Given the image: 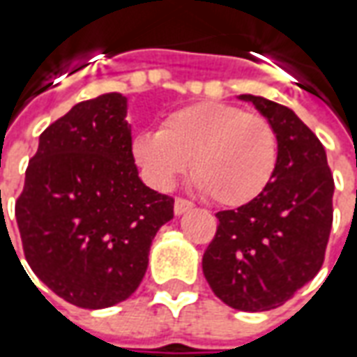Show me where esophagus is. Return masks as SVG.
I'll return each mask as SVG.
<instances>
[{
	"label": "esophagus",
	"instance_id": "esophagus-1",
	"mask_svg": "<svg viewBox=\"0 0 357 357\" xmlns=\"http://www.w3.org/2000/svg\"><path fill=\"white\" fill-rule=\"evenodd\" d=\"M193 208L195 204L191 201H187V199H176V202H174V214L176 216H181V214H185V212Z\"/></svg>",
	"mask_w": 357,
	"mask_h": 357
}]
</instances>
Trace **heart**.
Returning a JSON list of instances; mask_svg holds the SVG:
<instances>
[{"mask_svg":"<svg viewBox=\"0 0 357 357\" xmlns=\"http://www.w3.org/2000/svg\"><path fill=\"white\" fill-rule=\"evenodd\" d=\"M132 153L153 185L170 189L193 160V178L208 199L243 206L273 178L277 137L262 114L202 101L170 112L160 132L135 135Z\"/></svg>","mask_w":357,"mask_h":357,"instance_id":"b5f03b06","label":"heart"}]
</instances>
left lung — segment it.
I'll use <instances>...</instances> for the list:
<instances>
[{"label": "left lung", "instance_id": "obj_1", "mask_svg": "<svg viewBox=\"0 0 357 357\" xmlns=\"http://www.w3.org/2000/svg\"><path fill=\"white\" fill-rule=\"evenodd\" d=\"M273 126L277 166L255 201L218 212L202 256L210 289L241 312L279 307L321 269L333 225L335 181L321 141L291 109L239 95Z\"/></svg>", "mask_w": 357, "mask_h": 357}]
</instances>
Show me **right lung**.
I'll return each instance as SVG.
<instances>
[{"label":"right lung","mask_w":357,"mask_h":357,"mask_svg":"<svg viewBox=\"0 0 357 357\" xmlns=\"http://www.w3.org/2000/svg\"><path fill=\"white\" fill-rule=\"evenodd\" d=\"M126 112L128 99L112 91L45 128L15 204L28 266L78 307L130 298L174 218V199L139 179Z\"/></svg>","instance_id":"1"}]
</instances>
